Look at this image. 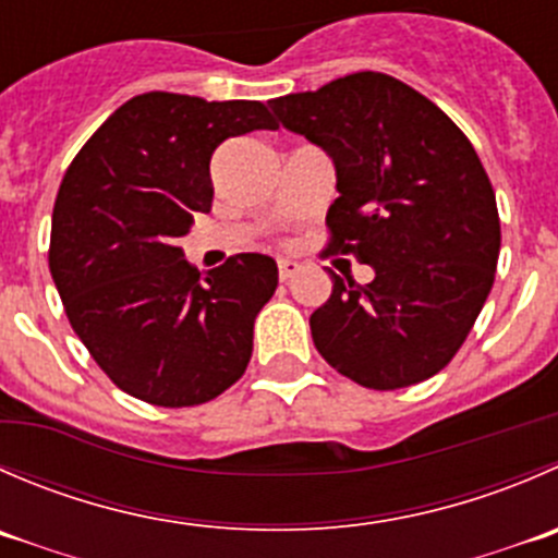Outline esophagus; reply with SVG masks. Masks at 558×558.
<instances>
[{"label": "esophagus", "instance_id": "34e87169", "mask_svg": "<svg viewBox=\"0 0 558 558\" xmlns=\"http://www.w3.org/2000/svg\"><path fill=\"white\" fill-rule=\"evenodd\" d=\"M296 272H300V264L291 262V258H280V262H278V278L283 280V283H286V280L294 278Z\"/></svg>", "mask_w": 558, "mask_h": 558}]
</instances>
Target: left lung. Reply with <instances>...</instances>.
Masks as SVG:
<instances>
[{"label": "left lung", "instance_id": "left-lung-1", "mask_svg": "<svg viewBox=\"0 0 558 558\" xmlns=\"http://www.w3.org/2000/svg\"><path fill=\"white\" fill-rule=\"evenodd\" d=\"M269 106L332 158L329 251L373 267L365 286L329 269L332 294L311 316L318 354L367 389L425 381L472 332L499 262L496 196L472 142L436 102L373 70Z\"/></svg>", "mask_w": 558, "mask_h": 558}]
</instances>
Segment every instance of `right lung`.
Wrapping results in <instances>:
<instances>
[{
	"label": "right lung",
	"instance_id": "add662e5",
	"mask_svg": "<svg viewBox=\"0 0 558 558\" xmlns=\"http://www.w3.org/2000/svg\"><path fill=\"white\" fill-rule=\"evenodd\" d=\"M258 100L147 92L119 106L70 163L53 204L48 267L70 327L122 392L182 409L245 373L253 322L278 264L236 253L207 275L180 236L213 209V153L275 130Z\"/></svg>",
	"mask_w": 558,
	"mask_h": 558
}]
</instances>
